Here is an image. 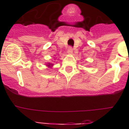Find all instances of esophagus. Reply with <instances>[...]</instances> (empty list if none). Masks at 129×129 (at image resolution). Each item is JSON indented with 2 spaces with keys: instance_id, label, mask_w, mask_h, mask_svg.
<instances>
[{
  "instance_id": "34e87169",
  "label": "esophagus",
  "mask_w": 129,
  "mask_h": 129,
  "mask_svg": "<svg viewBox=\"0 0 129 129\" xmlns=\"http://www.w3.org/2000/svg\"><path fill=\"white\" fill-rule=\"evenodd\" d=\"M73 53V49L72 47H69L68 49V53L70 55L72 54Z\"/></svg>"
}]
</instances>
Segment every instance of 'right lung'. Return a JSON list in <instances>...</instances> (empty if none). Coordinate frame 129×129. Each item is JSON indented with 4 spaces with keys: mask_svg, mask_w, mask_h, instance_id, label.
<instances>
[{
    "mask_svg": "<svg viewBox=\"0 0 129 129\" xmlns=\"http://www.w3.org/2000/svg\"><path fill=\"white\" fill-rule=\"evenodd\" d=\"M46 66L48 67L49 68H51L53 66V63H51L49 62V63H46Z\"/></svg>",
    "mask_w": 129,
    "mask_h": 129,
    "instance_id": "add662e5",
    "label": "right lung"
}]
</instances>
